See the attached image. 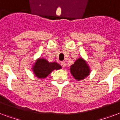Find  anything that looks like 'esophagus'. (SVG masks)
<instances>
[{
	"label": "esophagus",
	"mask_w": 120,
	"mask_h": 120,
	"mask_svg": "<svg viewBox=\"0 0 120 120\" xmlns=\"http://www.w3.org/2000/svg\"><path fill=\"white\" fill-rule=\"evenodd\" d=\"M61 65L63 67H66V63H65L64 61H62V62H61Z\"/></svg>",
	"instance_id": "34e87169"
}]
</instances>
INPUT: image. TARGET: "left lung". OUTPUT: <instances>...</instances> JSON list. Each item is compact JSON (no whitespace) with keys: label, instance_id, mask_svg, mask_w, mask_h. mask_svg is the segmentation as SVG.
<instances>
[{"label":"left lung","instance_id":"1","mask_svg":"<svg viewBox=\"0 0 120 120\" xmlns=\"http://www.w3.org/2000/svg\"><path fill=\"white\" fill-rule=\"evenodd\" d=\"M71 73L76 80L83 79L90 75V69L86 61L82 58H79L70 68Z\"/></svg>","mask_w":120,"mask_h":120}]
</instances>
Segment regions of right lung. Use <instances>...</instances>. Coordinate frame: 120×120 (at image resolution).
<instances>
[{
	"label": "right lung",
	"mask_w": 120,
	"mask_h": 120,
	"mask_svg": "<svg viewBox=\"0 0 120 120\" xmlns=\"http://www.w3.org/2000/svg\"><path fill=\"white\" fill-rule=\"evenodd\" d=\"M61 68V66L56 62L49 63L45 59H39L36 61L32 69L35 75L38 78H44L53 70H57Z\"/></svg>",
	"instance_id": "right-lung-1"
}]
</instances>
